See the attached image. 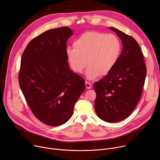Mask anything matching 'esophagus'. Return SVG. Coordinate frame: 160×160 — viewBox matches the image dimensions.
<instances>
[{
	"mask_svg": "<svg viewBox=\"0 0 160 160\" xmlns=\"http://www.w3.org/2000/svg\"><path fill=\"white\" fill-rule=\"evenodd\" d=\"M85 86H86V88L88 89H90L92 88L91 83L88 82H87V81H85Z\"/></svg>",
	"mask_w": 160,
	"mask_h": 160,
	"instance_id": "obj_1",
	"label": "esophagus"
}]
</instances>
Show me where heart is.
Returning a JSON list of instances; mask_svg holds the SVG:
<instances>
[{"label":"heart","mask_w":160,"mask_h":160,"mask_svg":"<svg viewBox=\"0 0 160 160\" xmlns=\"http://www.w3.org/2000/svg\"><path fill=\"white\" fill-rule=\"evenodd\" d=\"M75 48L66 50L67 61L77 73H82L87 65L86 77L92 80L106 75L118 61L122 50L119 38L113 34L88 31L81 34L73 42Z\"/></svg>","instance_id":"heart-1"}]
</instances>
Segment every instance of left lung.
<instances>
[{"label":"left lung","mask_w":160,"mask_h":160,"mask_svg":"<svg viewBox=\"0 0 160 160\" xmlns=\"http://www.w3.org/2000/svg\"><path fill=\"white\" fill-rule=\"evenodd\" d=\"M109 29L121 38L122 50L109 73L94 84L95 111L107 122L121 121L131 115L140 99L146 77L143 56L136 40L114 27Z\"/></svg>","instance_id":"left-lung-1"}]
</instances>
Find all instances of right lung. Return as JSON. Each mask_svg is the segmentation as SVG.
Masks as SVG:
<instances>
[{"label":"right lung","mask_w":160,"mask_h":160,"mask_svg":"<svg viewBox=\"0 0 160 160\" xmlns=\"http://www.w3.org/2000/svg\"><path fill=\"white\" fill-rule=\"evenodd\" d=\"M72 34L68 27L47 31L29 42L22 57L20 89L36 118L51 126L71 118L85 89L83 78L67 61L66 42Z\"/></svg>","instance_id":"right-lung-1"}]
</instances>
